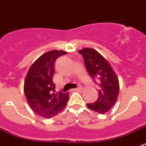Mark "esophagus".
<instances>
[{
  "instance_id": "obj_1",
  "label": "esophagus",
  "mask_w": 146,
  "mask_h": 146,
  "mask_svg": "<svg viewBox=\"0 0 146 146\" xmlns=\"http://www.w3.org/2000/svg\"><path fill=\"white\" fill-rule=\"evenodd\" d=\"M74 91H82V87H78V88H75V89H74Z\"/></svg>"
}]
</instances>
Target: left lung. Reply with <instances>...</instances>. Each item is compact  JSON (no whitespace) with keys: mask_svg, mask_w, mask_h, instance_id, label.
<instances>
[{"mask_svg":"<svg viewBox=\"0 0 146 146\" xmlns=\"http://www.w3.org/2000/svg\"><path fill=\"white\" fill-rule=\"evenodd\" d=\"M82 55L86 70L93 82L100 86L99 97L94 103L87 104L93 111L104 114L112 109L117 100L119 81L115 72L105 58L99 52L92 48L78 50Z\"/></svg>","mask_w":146,"mask_h":146,"instance_id":"obj_1","label":"left lung"}]
</instances>
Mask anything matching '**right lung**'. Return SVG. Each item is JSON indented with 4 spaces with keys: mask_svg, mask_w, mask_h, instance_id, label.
I'll use <instances>...</instances> for the list:
<instances>
[{
    "mask_svg": "<svg viewBox=\"0 0 146 146\" xmlns=\"http://www.w3.org/2000/svg\"><path fill=\"white\" fill-rule=\"evenodd\" d=\"M65 51H49L41 55L31 65L24 82V92L29 106L42 117L51 118L61 112L69 99L68 92H56L53 82L57 58Z\"/></svg>",
    "mask_w": 146,
    "mask_h": 146,
    "instance_id": "add662e5",
    "label": "right lung"
}]
</instances>
